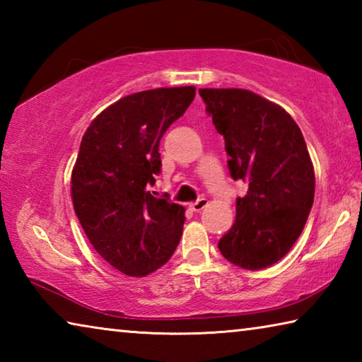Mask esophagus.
Segmentation results:
<instances>
[{
	"instance_id": "esophagus-1",
	"label": "esophagus",
	"mask_w": 362,
	"mask_h": 362,
	"mask_svg": "<svg viewBox=\"0 0 362 362\" xmlns=\"http://www.w3.org/2000/svg\"><path fill=\"white\" fill-rule=\"evenodd\" d=\"M207 199L206 198H201V199H198L196 201V203H193V204H189V209L192 211H194V212H201L204 209V207H207Z\"/></svg>"
}]
</instances>
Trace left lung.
<instances>
[{"mask_svg":"<svg viewBox=\"0 0 362 362\" xmlns=\"http://www.w3.org/2000/svg\"><path fill=\"white\" fill-rule=\"evenodd\" d=\"M225 139L228 169L249 183L236 218L218 241L226 260L267 268L298 240L315 199V169L297 122L283 107L247 89H199Z\"/></svg>","mask_w":362,"mask_h":362,"instance_id":"8db88e82","label":"left lung"}]
</instances>
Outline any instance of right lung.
<instances>
[{
	"label": "right lung",
	"mask_w": 362,
	"mask_h": 362,
	"mask_svg": "<svg viewBox=\"0 0 362 362\" xmlns=\"http://www.w3.org/2000/svg\"><path fill=\"white\" fill-rule=\"evenodd\" d=\"M194 86L126 95L86 129L71 170V201L89 243L127 276L161 268L179 246L185 207L146 187L161 173L159 142L194 99Z\"/></svg>",
	"instance_id": "add662e5"
}]
</instances>
